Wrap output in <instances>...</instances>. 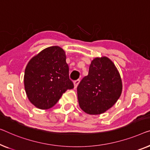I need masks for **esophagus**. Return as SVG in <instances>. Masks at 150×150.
<instances>
[{
  "label": "esophagus",
  "instance_id": "obj_1",
  "mask_svg": "<svg viewBox=\"0 0 150 150\" xmlns=\"http://www.w3.org/2000/svg\"><path fill=\"white\" fill-rule=\"evenodd\" d=\"M79 82H80V80H79V79H77V80H75V81H73V83H74L75 88H77V86H78V85H79Z\"/></svg>",
  "mask_w": 150,
  "mask_h": 150
}]
</instances>
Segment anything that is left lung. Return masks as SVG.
<instances>
[{"mask_svg": "<svg viewBox=\"0 0 150 150\" xmlns=\"http://www.w3.org/2000/svg\"><path fill=\"white\" fill-rule=\"evenodd\" d=\"M120 75L107 57L96 58L91 62L88 75L77 86L79 104L89 115L104 113L115 104L122 92Z\"/></svg>", "mask_w": 150, "mask_h": 150, "instance_id": "left-lung-1", "label": "left lung"}]
</instances>
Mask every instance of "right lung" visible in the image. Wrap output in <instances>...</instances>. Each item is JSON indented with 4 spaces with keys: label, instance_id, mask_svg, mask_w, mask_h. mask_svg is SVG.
<instances>
[{
    "label": "right lung",
    "instance_id": "obj_1",
    "mask_svg": "<svg viewBox=\"0 0 150 150\" xmlns=\"http://www.w3.org/2000/svg\"><path fill=\"white\" fill-rule=\"evenodd\" d=\"M24 86L28 99L37 108L54 106L62 93L74 88L64 51L51 46L33 57L25 68Z\"/></svg>",
    "mask_w": 150,
    "mask_h": 150
}]
</instances>
